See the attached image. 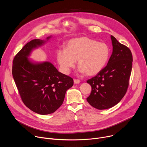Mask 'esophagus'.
<instances>
[{
	"mask_svg": "<svg viewBox=\"0 0 147 147\" xmlns=\"http://www.w3.org/2000/svg\"><path fill=\"white\" fill-rule=\"evenodd\" d=\"M80 82V80L74 79V84H79Z\"/></svg>",
	"mask_w": 147,
	"mask_h": 147,
	"instance_id": "1",
	"label": "esophagus"
}]
</instances>
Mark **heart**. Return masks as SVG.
<instances>
[{
	"mask_svg": "<svg viewBox=\"0 0 147 147\" xmlns=\"http://www.w3.org/2000/svg\"><path fill=\"white\" fill-rule=\"evenodd\" d=\"M109 56L110 49L106 43L87 37L71 39L66 48H60L56 51L60 69L65 74L74 67L76 60L80 72L88 76L96 74L105 66Z\"/></svg>",
	"mask_w": 147,
	"mask_h": 147,
	"instance_id": "b5f03b06",
	"label": "heart"
}]
</instances>
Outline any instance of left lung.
<instances>
[{
  "label": "left lung",
  "instance_id": "left-lung-1",
  "mask_svg": "<svg viewBox=\"0 0 147 147\" xmlns=\"http://www.w3.org/2000/svg\"><path fill=\"white\" fill-rule=\"evenodd\" d=\"M113 51L107 66L87 81L92 88L87 102L94 108L103 110L117 104L127 90L133 56L129 48L111 36Z\"/></svg>",
  "mask_w": 147,
  "mask_h": 147
}]
</instances>
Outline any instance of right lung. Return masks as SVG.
Here are the masks:
<instances>
[{
    "label": "right lung",
    "instance_id": "obj_1",
    "mask_svg": "<svg viewBox=\"0 0 147 147\" xmlns=\"http://www.w3.org/2000/svg\"><path fill=\"white\" fill-rule=\"evenodd\" d=\"M51 37L31 40L13 61L12 74L23 102L32 111L43 115L55 112L61 105L66 91L74 83L72 78L59 72L51 62L34 61L28 57Z\"/></svg>",
    "mask_w": 147,
    "mask_h": 147
}]
</instances>
